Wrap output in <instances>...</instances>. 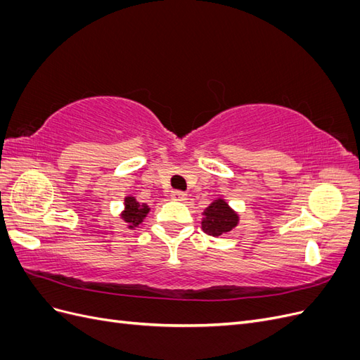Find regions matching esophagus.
Listing matches in <instances>:
<instances>
[{
  "mask_svg": "<svg viewBox=\"0 0 360 360\" xmlns=\"http://www.w3.org/2000/svg\"><path fill=\"white\" fill-rule=\"evenodd\" d=\"M171 198L174 200V201H186V193L184 192H181V191H174L172 193H171Z\"/></svg>",
  "mask_w": 360,
  "mask_h": 360,
  "instance_id": "1",
  "label": "esophagus"
}]
</instances>
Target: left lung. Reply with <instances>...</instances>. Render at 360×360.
<instances>
[{
	"instance_id": "1",
	"label": "left lung",
	"mask_w": 360,
	"mask_h": 360,
	"mask_svg": "<svg viewBox=\"0 0 360 360\" xmlns=\"http://www.w3.org/2000/svg\"><path fill=\"white\" fill-rule=\"evenodd\" d=\"M202 216V231L213 237H219L222 234L230 233L233 228L238 225V221H240L237 212L233 210L230 204L224 198H216L214 201H212V204L204 210Z\"/></svg>"
}]
</instances>
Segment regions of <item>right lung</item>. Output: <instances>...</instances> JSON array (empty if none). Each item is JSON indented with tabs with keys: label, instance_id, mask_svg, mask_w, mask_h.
<instances>
[{
	"label": "right lung",
	"instance_id": "add662e5",
	"mask_svg": "<svg viewBox=\"0 0 360 360\" xmlns=\"http://www.w3.org/2000/svg\"><path fill=\"white\" fill-rule=\"evenodd\" d=\"M150 212V207L146 202H138L132 195H127L124 198V210L122 212V219L127 224V228L135 230L136 226L144 222Z\"/></svg>",
	"mask_w": 360,
	"mask_h": 360
}]
</instances>
